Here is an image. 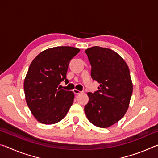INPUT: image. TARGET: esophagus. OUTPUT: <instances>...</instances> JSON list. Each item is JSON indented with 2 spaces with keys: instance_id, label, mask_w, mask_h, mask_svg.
<instances>
[{
  "instance_id": "obj_1",
  "label": "esophagus",
  "mask_w": 158,
  "mask_h": 158,
  "mask_svg": "<svg viewBox=\"0 0 158 158\" xmlns=\"http://www.w3.org/2000/svg\"><path fill=\"white\" fill-rule=\"evenodd\" d=\"M73 92H74V94H76V95H78V94H79V93H82V91H81V90H77V89H74L73 90Z\"/></svg>"
}]
</instances>
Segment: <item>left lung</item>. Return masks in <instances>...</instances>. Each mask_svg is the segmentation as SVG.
<instances>
[{"mask_svg": "<svg viewBox=\"0 0 158 158\" xmlns=\"http://www.w3.org/2000/svg\"><path fill=\"white\" fill-rule=\"evenodd\" d=\"M91 65V77L98 90L88 93L84 107L89 121L106 128L119 121L129 107L133 85L130 69L123 58L108 48L93 47L85 51Z\"/></svg>", "mask_w": 158, "mask_h": 158, "instance_id": "1", "label": "left lung"}]
</instances>
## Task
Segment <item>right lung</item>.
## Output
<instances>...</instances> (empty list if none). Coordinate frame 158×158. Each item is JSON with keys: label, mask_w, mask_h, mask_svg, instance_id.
Wrapping results in <instances>:
<instances>
[{"label": "right lung", "mask_w": 158, "mask_h": 158, "mask_svg": "<svg viewBox=\"0 0 158 158\" xmlns=\"http://www.w3.org/2000/svg\"><path fill=\"white\" fill-rule=\"evenodd\" d=\"M68 46L50 48L34 58L23 83L26 101L32 114L43 124H54L66 116L74 101L73 91L60 89L70 60L79 52Z\"/></svg>", "instance_id": "obj_1"}]
</instances>
